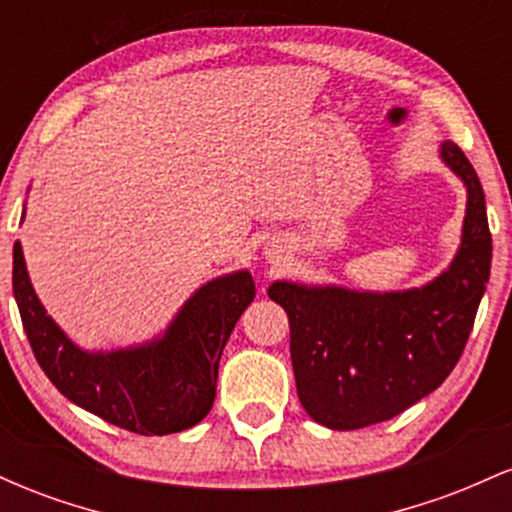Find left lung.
Here are the masks:
<instances>
[{
	"label": "left lung",
	"mask_w": 512,
	"mask_h": 512,
	"mask_svg": "<svg viewBox=\"0 0 512 512\" xmlns=\"http://www.w3.org/2000/svg\"><path fill=\"white\" fill-rule=\"evenodd\" d=\"M440 156L467 185L462 245L448 272L402 293L269 286L289 315L298 399L317 424L354 431L402 414L443 385L467 346L491 272V231L469 158L455 142Z\"/></svg>",
	"instance_id": "left-lung-1"
}]
</instances>
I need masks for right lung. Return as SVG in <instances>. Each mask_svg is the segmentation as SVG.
<instances>
[{
	"instance_id": "right-lung-1",
	"label": "right lung",
	"mask_w": 512,
	"mask_h": 512,
	"mask_svg": "<svg viewBox=\"0 0 512 512\" xmlns=\"http://www.w3.org/2000/svg\"><path fill=\"white\" fill-rule=\"evenodd\" d=\"M14 296L35 361L69 402L139 436H166L192 428L211 411L223 346L255 298V281L250 272L209 281L185 303L166 337L110 354H86L64 337L35 296L19 243Z\"/></svg>"
}]
</instances>
